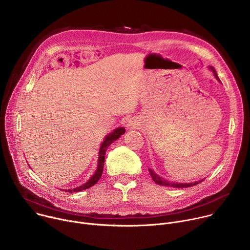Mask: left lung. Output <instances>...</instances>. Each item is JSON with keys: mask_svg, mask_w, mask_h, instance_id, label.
I'll return each instance as SVG.
<instances>
[{"mask_svg": "<svg viewBox=\"0 0 250 250\" xmlns=\"http://www.w3.org/2000/svg\"><path fill=\"white\" fill-rule=\"evenodd\" d=\"M209 69L212 70V72L215 73L216 78L220 81V79H219V77H218V75H217V73H216L215 69H213L212 67H209ZM148 171H149V174H150V176H151V178H152V180H153L156 184L162 185V186H166V187H173V188H188V187L195 186V185L199 184L200 182L204 181V180H201V181H197V182H194V183H175V182H170V181H168V180H165L164 178L158 176V175H157L155 172H153L151 169H148Z\"/></svg>", "mask_w": 250, "mask_h": 250, "instance_id": "1", "label": "left lung"}]
</instances>
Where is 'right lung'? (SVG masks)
I'll return each mask as SVG.
<instances>
[{
	"instance_id": "obj_1",
	"label": "right lung",
	"mask_w": 250,
	"mask_h": 250,
	"mask_svg": "<svg viewBox=\"0 0 250 250\" xmlns=\"http://www.w3.org/2000/svg\"><path fill=\"white\" fill-rule=\"evenodd\" d=\"M125 132V127H118L116 128L114 131H112L111 133H109L106 135L103 141V144L100 147V151H99V158H98V166H97V170L95 171L94 175L90 178V179L82 186H79L75 189H69V190H65V192H69V193H72V192H80L86 189H89L90 187L94 186L99 180L102 176L103 173V169H104V155H105V151L108 149V147L113 144L115 140H117L122 134H124ZM62 191H64L62 189Z\"/></svg>"
}]
</instances>
